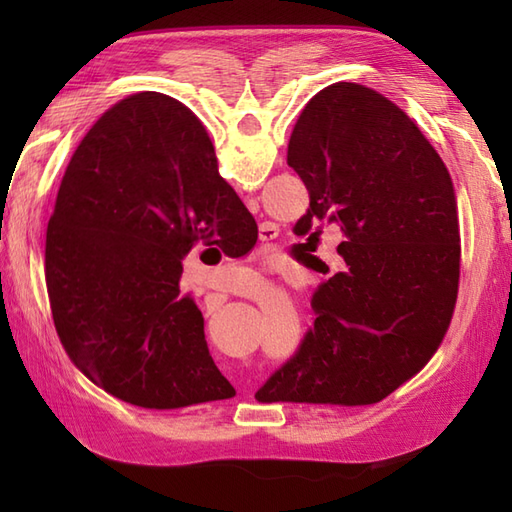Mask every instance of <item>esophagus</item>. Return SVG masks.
Wrapping results in <instances>:
<instances>
[{
	"mask_svg": "<svg viewBox=\"0 0 512 512\" xmlns=\"http://www.w3.org/2000/svg\"><path fill=\"white\" fill-rule=\"evenodd\" d=\"M277 235H279V226L277 224L264 222L262 226H259V239H262V242H273Z\"/></svg>",
	"mask_w": 512,
	"mask_h": 512,
	"instance_id": "obj_1",
	"label": "esophagus"
}]
</instances>
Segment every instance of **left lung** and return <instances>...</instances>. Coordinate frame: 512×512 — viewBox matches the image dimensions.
Listing matches in <instances>:
<instances>
[{
	"label": "left lung",
	"instance_id": "8db88e82",
	"mask_svg": "<svg viewBox=\"0 0 512 512\" xmlns=\"http://www.w3.org/2000/svg\"><path fill=\"white\" fill-rule=\"evenodd\" d=\"M288 165L310 193L297 226H339L343 262L314 292V328L255 398L372 405L429 363L451 323L460 279L451 176L398 105L356 83L312 96Z\"/></svg>",
	"mask_w": 512,
	"mask_h": 512
}]
</instances>
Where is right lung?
I'll return each mask as SVG.
<instances>
[{"label":"right lung","mask_w":512,"mask_h":512,"mask_svg":"<svg viewBox=\"0 0 512 512\" xmlns=\"http://www.w3.org/2000/svg\"><path fill=\"white\" fill-rule=\"evenodd\" d=\"M255 217L217 171L189 107L140 92L76 147L46 233L54 328L74 365L129 405L178 409L233 398L204 319L180 292L195 246L242 257Z\"/></svg>","instance_id":"obj_1"}]
</instances>
